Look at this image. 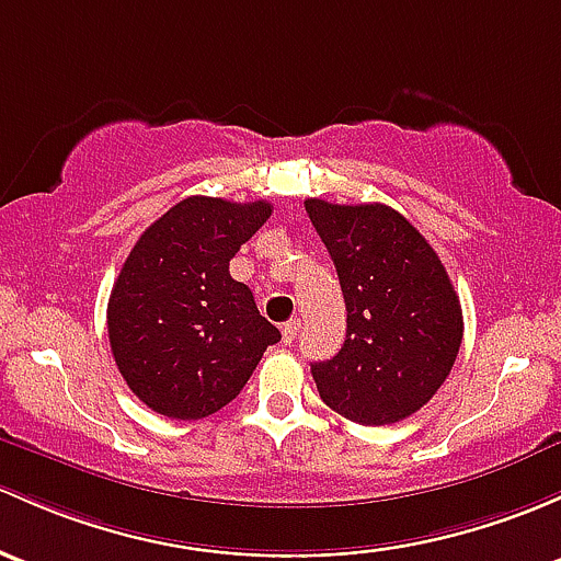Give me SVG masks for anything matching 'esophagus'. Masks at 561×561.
Wrapping results in <instances>:
<instances>
[{"mask_svg": "<svg viewBox=\"0 0 561 561\" xmlns=\"http://www.w3.org/2000/svg\"><path fill=\"white\" fill-rule=\"evenodd\" d=\"M298 333H300V320H296V317L282 325V341H285V344H293V341L298 339Z\"/></svg>", "mask_w": 561, "mask_h": 561, "instance_id": "esophagus-1", "label": "esophagus"}]
</instances>
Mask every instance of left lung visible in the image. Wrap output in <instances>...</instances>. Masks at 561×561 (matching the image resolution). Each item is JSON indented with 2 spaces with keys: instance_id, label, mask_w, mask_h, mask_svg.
I'll return each mask as SVG.
<instances>
[{
  "instance_id": "8db88e82",
  "label": "left lung",
  "mask_w": 561,
  "mask_h": 561,
  "mask_svg": "<svg viewBox=\"0 0 561 561\" xmlns=\"http://www.w3.org/2000/svg\"><path fill=\"white\" fill-rule=\"evenodd\" d=\"M304 204L346 304L344 346L311 365L320 398L346 420L376 427L416 414L451 374L462 344V306L444 263L392 206Z\"/></svg>"
}]
</instances>
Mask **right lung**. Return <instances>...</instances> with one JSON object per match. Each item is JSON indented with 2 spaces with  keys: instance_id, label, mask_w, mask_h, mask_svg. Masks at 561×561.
<instances>
[{
  "instance_id": "obj_1",
  "label": "right lung",
  "mask_w": 561,
  "mask_h": 561,
  "mask_svg": "<svg viewBox=\"0 0 561 561\" xmlns=\"http://www.w3.org/2000/svg\"><path fill=\"white\" fill-rule=\"evenodd\" d=\"M271 217V204L191 196L158 217L128 252L107 304L117 370L147 409L204 420L250 381L282 333L231 257Z\"/></svg>"
}]
</instances>
